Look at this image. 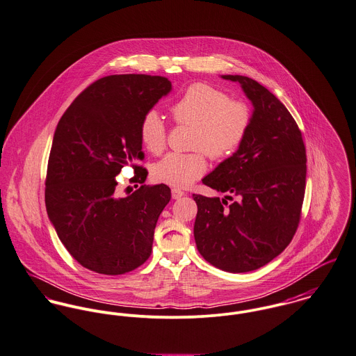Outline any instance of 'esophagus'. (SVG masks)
<instances>
[{
    "label": "esophagus",
    "mask_w": 356,
    "mask_h": 356,
    "mask_svg": "<svg viewBox=\"0 0 356 356\" xmlns=\"http://www.w3.org/2000/svg\"><path fill=\"white\" fill-rule=\"evenodd\" d=\"M171 195H172V198H174V200H178V198L184 197L185 193H184L181 189H177V188H174V189L171 191Z\"/></svg>",
    "instance_id": "obj_1"
}]
</instances>
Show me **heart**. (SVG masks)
<instances>
[{"label": "heart", "mask_w": 356, "mask_h": 356, "mask_svg": "<svg viewBox=\"0 0 356 356\" xmlns=\"http://www.w3.org/2000/svg\"><path fill=\"white\" fill-rule=\"evenodd\" d=\"M177 124L193 127L192 154H168L152 167L155 181L186 188L207 170L205 154L215 161L231 158L242 145L252 122L249 106L232 100L208 84H193L171 106ZM140 140L151 154L165 147V127L158 111H148L140 124Z\"/></svg>", "instance_id": "b5f03b06"}]
</instances>
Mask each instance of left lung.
<instances>
[{
  "mask_svg": "<svg viewBox=\"0 0 356 356\" xmlns=\"http://www.w3.org/2000/svg\"><path fill=\"white\" fill-rule=\"evenodd\" d=\"M222 77L239 83L254 110L239 149L202 179L225 198L193 194L194 239L209 264L242 273L290 245L305 197L306 148L290 111L272 92L246 76Z\"/></svg>",
  "mask_w": 356,
  "mask_h": 356,
  "instance_id": "8db88e82",
  "label": "left lung"
}]
</instances>
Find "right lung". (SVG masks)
<instances>
[{
  "mask_svg": "<svg viewBox=\"0 0 356 356\" xmlns=\"http://www.w3.org/2000/svg\"><path fill=\"white\" fill-rule=\"evenodd\" d=\"M171 91L162 76L111 74L87 87L61 117L47 164L44 201L69 254L102 275H124L149 259L167 185H144L143 117ZM131 165L142 186L127 197L115 177ZM138 185H136L137 188ZM129 192V193H130Z\"/></svg>",
  "mask_w": 356,
  "mask_h": 356,
  "instance_id": "obj_1",
  "label": "right lung"
}]
</instances>
